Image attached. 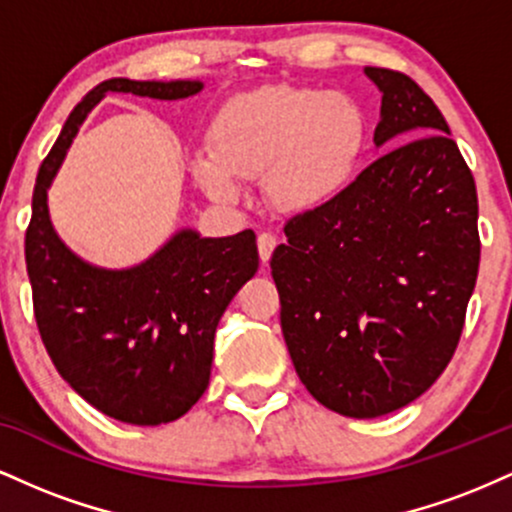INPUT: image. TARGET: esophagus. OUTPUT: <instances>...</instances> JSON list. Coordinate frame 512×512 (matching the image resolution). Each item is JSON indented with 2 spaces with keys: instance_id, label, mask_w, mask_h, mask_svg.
I'll list each match as a JSON object with an SVG mask.
<instances>
[{
  "instance_id": "1",
  "label": "esophagus",
  "mask_w": 512,
  "mask_h": 512,
  "mask_svg": "<svg viewBox=\"0 0 512 512\" xmlns=\"http://www.w3.org/2000/svg\"><path fill=\"white\" fill-rule=\"evenodd\" d=\"M276 245H279V238H276L274 233L264 231V233H260V236H257V250H260V260L262 262H269V257H272Z\"/></svg>"
}]
</instances>
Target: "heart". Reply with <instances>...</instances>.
I'll use <instances>...</instances> for the list:
<instances>
[{"instance_id": "obj_1", "label": "heart", "mask_w": 512, "mask_h": 512, "mask_svg": "<svg viewBox=\"0 0 512 512\" xmlns=\"http://www.w3.org/2000/svg\"><path fill=\"white\" fill-rule=\"evenodd\" d=\"M209 142L211 149H197L190 166L211 199L238 202L243 180L264 178L272 207L310 214L332 204L354 180L368 122L346 93L274 84L223 103Z\"/></svg>"}]
</instances>
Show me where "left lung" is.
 Returning a JSON list of instances; mask_svg holds the SVG:
<instances>
[{"label":"left lung","mask_w":512,"mask_h":512,"mask_svg":"<svg viewBox=\"0 0 512 512\" xmlns=\"http://www.w3.org/2000/svg\"><path fill=\"white\" fill-rule=\"evenodd\" d=\"M390 148L327 207L284 226L272 276L281 332L322 407L375 419L407 407L455 354L479 272V202L450 127L407 74L366 67Z\"/></svg>","instance_id":"1"}]
</instances>
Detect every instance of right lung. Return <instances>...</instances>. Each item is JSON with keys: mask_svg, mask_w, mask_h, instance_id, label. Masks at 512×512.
I'll return each mask as SVG.
<instances>
[{"mask_svg": "<svg viewBox=\"0 0 512 512\" xmlns=\"http://www.w3.org/2000/svg\"><path fill=\"white\" fill-rule=\"evenodd\" d=\"M202 81L108 79L69 113L38 170L26 269L40 337L57 373L105 416L134 426L180 419L204 395L223 310L260 267L255 233L202 238L180 228L149 260L105 269L81 260L50 221L48 190L105 93L180 101Z\"/></svg>", "mask_w": 512, "mask_h": 512, "instance_id": "add662e5", "label": "right lung"}]
</instances>
